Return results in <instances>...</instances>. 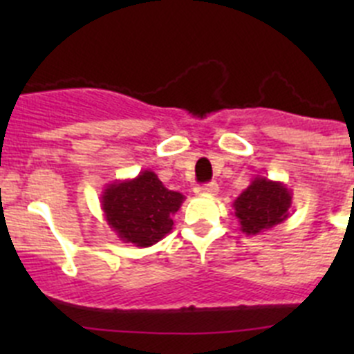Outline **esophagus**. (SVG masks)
<instances>
[{"label": "esophagus", "instance_id": "obj_1", "mask_svg": "<svg viewBox=\"0 0 354 354\" xmlns=\"http://www.w3.org/2000/svg\"><path fill=\"white\" fill-rule=\"evenodd\" d=\"M198 192H202V194L205 195H217V192H219V185H217L216 181H212V183H207L203 185V187H200Z\"/></svg>", "mask_w": 354, "mask_h": 354}]
</instances>
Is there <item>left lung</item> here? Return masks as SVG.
<instances>
[{
	"mask_svg": "<svg viewBox=\"0 0 354 354\" xmlns=\"http://www.w3.org/2000/svg\"><path fill=\"white\" fill-rule=\"evenodd\" d=\"M291 203L292 194L286 185L266 176H255L234 200L233 209L241 233L257 236L286 221Z\"/></svg>",
	"mask_w": 354,
	"mask_h": 354,
	"instance_id": "1",
	"label": "left lung"
}]
</instances>
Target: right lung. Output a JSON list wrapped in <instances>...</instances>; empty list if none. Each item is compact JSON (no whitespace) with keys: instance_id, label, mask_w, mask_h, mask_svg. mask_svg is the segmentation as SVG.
Masks as SVG:
<instances>
[{"instance_id":"obj_1","label":"right lung","mask_w":354,"mask_h":354,"mask_svg":"<svg viewBox=\"0 0 354 354\" xmlns=\"http://www.w3.org/2000/svg\"><path fill=\"white\" fill-rule=\"evenodd\" d=\"M185 197L167 190L154 171L145 169L131 180L106 185L101 207L106 223L124 243L156 245L173 230V216Z\"/></svg>"}]
</instances>
